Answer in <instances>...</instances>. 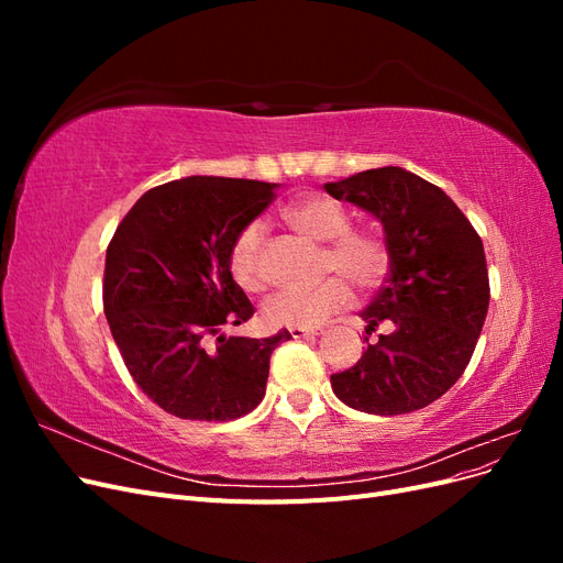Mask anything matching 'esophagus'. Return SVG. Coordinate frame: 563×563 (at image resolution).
Segmentation results:
<instances>
[{
    "label": "esophagus",
    "instance_id": "34e87169",
    "mask_svg": "<svg viewBox=\"0 0 563 563\" xmlns=\"http://www.w3.org/2000/svg\"><path fill=\"white\" fill-rule=\"evenodd\" d=\"M288 333H291L294 338H314L319 335V329H288Z\"/></svg>",
    "mask_w": 563,
    "mask_h": 563
}]
</instances>
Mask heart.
I'll list each match as a JSON object with an SVG mask.
<instances>
[{
  "instance_id": "b5f03b06",
  "label": "heart",
  "mask_w": 563,
  "mask_h": 563,
  "mask_svg": "<svg viewBox=\"0 0 563 563\" xmlns=\"http://www.w3.org/2000/svg\"><path fill=\"white\" fill-rule=\"evenodd\" d=\"M284 220L298 234L317 244H327L321 258L323 272L347 276L356 288H376L389 269V246L376 230H350V216L340 203L327 197H310L284 209ZM263 236L261 220L244 225L234 236L228 253V267L234 282L244 291H261L265 286L263 269ZM343 276V277H344ZM342 277V278H343ZM329 277L314 288L302 291H279L263 305L267 323L288 329H314L352 302L347 280Z\"/></svg>"
}]
</instances>
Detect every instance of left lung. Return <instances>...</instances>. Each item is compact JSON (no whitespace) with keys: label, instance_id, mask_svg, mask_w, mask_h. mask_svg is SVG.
<instances>
[{"label":"left lung","instance_id":"obj_1","mask_svg":"<svg viewBox=\"0 0 563 563\" xmlns=\"http://www.w3.org/2000/svg\"><path fill=\"white\" fill-rule=\"evenodd\" d=\"M323 190L378 218L389 246L387 282L362 319L366 333L383 321L391 333L333 373L335 397L373 416L430 406L463 376L488 312L482 236L441 187L401 166L368 168Z\"/></svg>","mask_w":563,"mask_h":563}]
</instances>
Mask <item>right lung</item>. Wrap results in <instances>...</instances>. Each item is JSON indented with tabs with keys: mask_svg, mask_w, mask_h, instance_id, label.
Returning a JSON list of instances; mask_svg holds the SVG:
<instances>
[{
	"mask_svg": "<svg viewBox=\"0 0 563 563\" xmlns=\"http://www.w3.org/2000/svg\"><path fill=\"white\" fill-rule=\"evenodd\" d=\"M277 183L190 176L152 187L106 253L103 308L145 395L183 420H234L265 397L269 356L288 331L225 335L253 317L232 279L230 244L275 199Z\"/></svg>",
	"mask_w": 563,
	"mask_h": 563,
	"instance_id": "1",
	"label": "right lung"
}]
</instances>
